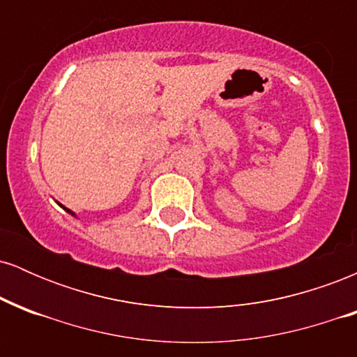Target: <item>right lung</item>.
<instances>
[{
	"instance_id": "obj_1",
	"label": "right lung",
	"mask_w": 357,
	"mask_h": 357,
	"mask_svg": "<svg viewBox=\"0 0 357 357\" xmlns=\"http://www.w3.org/2000/svg\"><path fill=\"white\" fill-rule=\"evenodd\" d=\"M61 208H63V210H65V211H67V213H70V215H72V216H75V213H73V211H70V210H68V208H65V206H61Z\"/></svg>"
}]
</instances>
